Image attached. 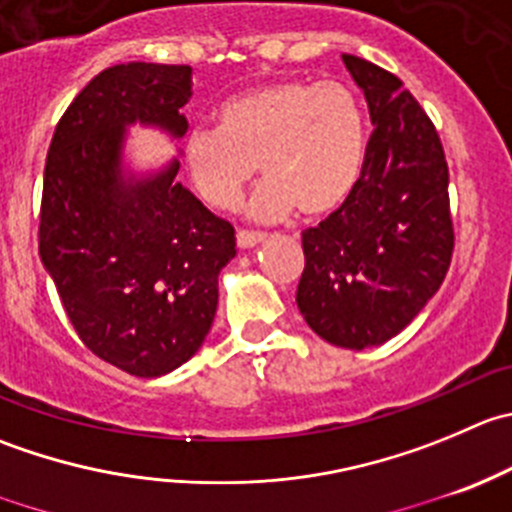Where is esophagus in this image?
Here are the masks:
<instances>
[{"instance_id": "obj_1", "label": "esophagus", "mask_w": 512, "mask_h": 512, "mask_svg": "<svg viewBox=\"0 0 512 512\" xmlns=\"http://www.w3.org/2000/svg\"><path fill=\"white\" fill-rule=\"evenodd\" d=\"M260 242H265V235H262V232H252V230L237 232V245H240L242 250H250V247L260 245Z\"/></svg>"}]
</instances>
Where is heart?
I'll return each instance as SVG.
<instances>
[{
  "label": "heart",
  "instance_id": "obj_1",
  "mask_svg": "<svg viewBox=\"0 0 512 512\" xmlns=\"http://www.w3.org/2000/svg\"><path fill=\"white\" fill-rule=\"evenodd\" d=\"M215 130H192L185 170L205 205L235 210L257 165L267 177L250 202L257 220L295 207L325 217L355 192L365 167V122L357 97L340 82L287 77L227 97Z\"/></svg>",
  "mask_w": 512,
  "mask_h": 512
}]
</instances>
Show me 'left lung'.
<instances>
[{"instance_id": "left-lung-1", "label": "left lung", "mask_w": 512, "mask_h": 512, "mask_svg": "<svg viewBox=\"0 0 512 512\" xmlns=\"http://www.w3.org/2000/svg\"><path fill=\"white\" fill-rule=\"evenodd\" d=\"M342 62L375 127L355 192L302 232L297 307L322 340L365 350L398 335L440 290L455 232L435 124L388 69L352 54Z\"/></svg>"}]
</instances>
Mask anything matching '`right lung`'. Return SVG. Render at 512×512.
<instances>
[{"label": "right lung", "mask_w": 512, "mask_h": 512, "mask_svg": "<svg viewBox=\"0 0 512 512\" xmlns=\"http://www.w3.org/2000/svg\"><path fill=\"white\" fill-rule=\"evenodd\" d=\"M187 64H114L74 97L44 165L39 257L79 340L109 365L160 377L190 360L217 312L235 227L182 182L180 162L124 180L127 124L182 137Z\"/></svg>", "instance_id": "obj_1"}]
</instances>
